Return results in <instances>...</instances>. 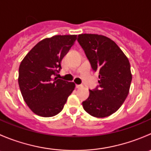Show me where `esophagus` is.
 Wrapping results in <instances>:
<instances>
[{
  "mask_svg": "<svg viewBox=\"0 0 151 151\" xmlns=\"http://www.w3.org/2000/svg\"><path fill=\"white\" fill-rule=\"evenodd\" d=\"M76 88H83V85H76Z\"/></svg>",
  "mask_w": 151,
  "mask_h": 151,
  "instance_id": "1",
  "label": "esophagus"
}]
</instances>
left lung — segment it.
<instances>
[{
	"label": "left lung",
	"instance_id": "left-lung-1",
	"mask_svg": "<svg viewBox=\"0 0 151 151\" xmlns=\"http://www.w3.org/2000/svg\"><path fill=\"white\" fill-rule=\"evenodd\" d=\"M77 42L84 50L93 71L99 72V85L89 90L83 108L96 118L116 112L129 94L132 76L129 60L119 47L106 36L78 35Z\"/></svg>",
	"mask_w": 151,
	"mask_h": 151
}]
</instances>
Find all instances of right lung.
Here are the masks:
<instances>
[{"mask_svg":"<svg viewBox=\"0 0 151 151\" xmlns=\"http://www.w3.org/2000/svg\"><path fill=\"white\" fill-rule=\"evenodd\" d=\"M77 39L76 35L43 39L26 55L19 68V89L24 101L36 115L52 117L61 112L75 88L74 83L53 77L62 59Z\"/></svg>","mask_w":151,"mask_h":151,"instance_id":"add662e5","label":"right lung"}]
</instances>
